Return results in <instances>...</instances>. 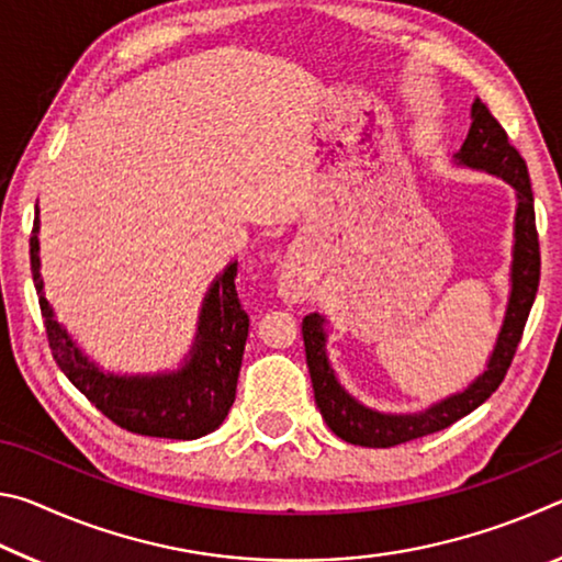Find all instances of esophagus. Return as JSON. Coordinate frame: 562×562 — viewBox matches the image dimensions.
Wrapping results in <instances>:
<instances>
[{
  "label": "esophagus",
  "instance_id": "obj_1",
  "mask_svg": "<svg viewBox=\"0 0 562 562\" xmlns=\"http://www.w3.org/2000/svg\"><path fill=\"white\" fill-rule=\"evenodd\" d=\"M280 292L284 294V297L288 300H302L304 297V280L300 278V272H294V270H288L280 278Z\"/></svg>",
  "mask_w": 562,
  "mask_h": 562
}]
</instances>
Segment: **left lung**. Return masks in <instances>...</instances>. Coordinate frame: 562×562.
Masks as SVG:
<instances>
[{
  "mask_svg": "<svg viewBox=\"0 0 562 562\" xmlns=\"http://www.w3.org/2000/svg\"><path fill=\"white\" fill-rule=\"evenodd\" d=\"M456 164L486 170L498 176L516 190V231H513V265H510V297L498 341L493 347L488 364L473 382L459 394H451L441 402L431 404L418 414H382L345 392L337 382L335 369L329 367L325 349V317L307 315L302 319L304 355L315 389V402L327 426L339 439L355 446H369V449H389L422 436H429L459 422L473 408H479L486 398L501 386L513 357H516L518 341L526 329L532 300H536L540 282V245L536 231V207H532V190L528 178V166L516 148L510 146L508 133L493 119L486 103L481 99L471 106V128L459 154L453 156Z\"/></svg>",
  "mask_w": 562,
  "mask_h": 562,
  "instance_id": "1",
  "label": "left lung"
}]
</instances>
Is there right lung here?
Returning <instances> with one entry per match:
<instances>
[{
	"instance_id": "add662e5",
	"label": "right lung",
	"mask_w": 562,
	"mask_h": 562,
	"mask_svg": "<svg viewBox=\"0 0 562 562\" xmlns=\"http://www.w3.org/2000/svg\"><path fill=\"white\" fill-rule=\"evenodd\" d=\"M36 233H40V211L30 240L32 278L40 294L52 355L69 382L103 416L131 434L190 441L215 431L235 402L237 374H240L247 327H250V317L235 290L237 262L227 265L207 290L195 341L183 367L176 372L121 376L103 372L56 322L52 304L44 297Z\"/></svg>"
}]
</instances>
